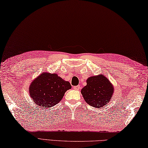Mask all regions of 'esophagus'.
<instances>
[{"mask_svg":"<svg viewBox=\"0 0 148 148\" xmlns=\"http://www.w3.org/2000/svg\"><path fill=\"white\" fill-rule=\"evenodd\" d=\"M75 90H79L80 89V86L77 85V86H74L73 87Z\"/></svg>","mask_w":148,"mask_h":148,"instance_id":"obj_1","label":"esophagus"}]
</instances>
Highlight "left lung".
Listing matches in <instances>:
<instances>
[{"mask_svg":"<svg viewBox=\"0 0 148 148\" xmlns=\"http://www.w3.org/2000/svg\"><path fill=\"white\" fill-rule=\"evenodd\" d=\"M114 88L109 79L103 75L88 77L87 85L81 92L85 101L94 107H101L109 101Z\"/></svg>","mask_w":148,"mask_h":148,"instance_id":"1","label":"left lung"}]
</instances>
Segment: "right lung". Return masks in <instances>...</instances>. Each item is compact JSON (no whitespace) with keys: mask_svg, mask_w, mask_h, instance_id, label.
I'll return each instance as SVG.
<instances>
[{"mask_svg":"<svg viewBox=\"0 0 148 148\" xmlns=\"http://www.w3.org/2000/svg\"><path fill=\"white\" fill-rule=\"evenodd\" d=\"M71 87L69 82L57 74L45 72L32 82L29 92L37 106L50 108L62 100L65 92Z\"/></svg>","mask_w":148,"mask_h":148,"instance_id":"obj_1","label":"right lung"}]
</instances>
